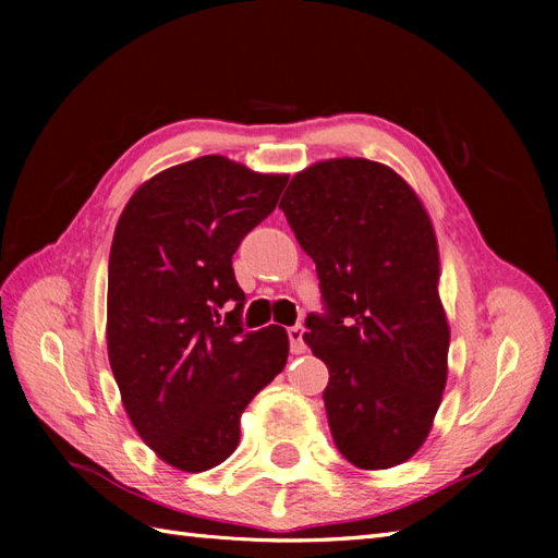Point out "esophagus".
<instances>
[{
	"mask_svg": "<svg viewBox=\"0 0 558 558\" xmlns=\"http://www.w3.org/2000/svg\"><path fill=\"white\" fill-rule=\"evenodd\" d=\"M289 340H291V351H293V353H305V351H307V344H305V328H302V326L289 328Z\"/></svg>",
	"mask_w": 558,
	"mask_h": 558,
	"instance_id": "1",
	"label": "esophagus"
}]
</instances>
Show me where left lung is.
<instances>
[{"instance_id":"8db88e82","label":"left lung","mask_w":558,"mask_h":558,"mask_svg":"<svg viewBox=\"0 0 558 558\" xmlns=\"http://www.w3.org/2000/svg\"><path fill=\"white\" fill-rule=\"evenodd\" d=\"M279 209L316 263L328 310L307 316L305 342L330 373L332 440L356 468L400 465L426 442L447 384L430 216L398 172L365 158L310 165Z\"/></svg>"}]
</instances>
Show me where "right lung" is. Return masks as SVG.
Masks as SVG:
<instances>
[{"label": "right lung", "mask_w": 558, "mask_h": 558, "mask_svg": "<svg viewBox=\"0 0 558 558\" xmlns=\"http://www.w3.org/2000/svg\"><path fill=\"white\" fill-rule=\"evenodd\" d=\"M286 181L202 156L144 181L118 218L107 291L111 373L132 426L177 470L223 463L240 445L244 408L289 359L281 326L242 328L246 298L232 269Z\"/></svg>", "instance_id": "obj_1"}]
</instances>
